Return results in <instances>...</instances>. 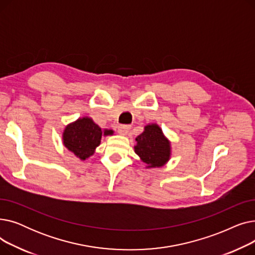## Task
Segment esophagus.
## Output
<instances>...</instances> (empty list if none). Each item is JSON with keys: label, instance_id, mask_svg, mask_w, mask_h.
Listing matches in <instances>:
<instances>
[{"label": "esophagus", "instance_id": "34e87169", "mask_svg": "<svg viewBox=\"0 0 255 255\" xmlns=\"http://www.w3.org/2000/svg\"><path fill=\"white\" fill-rule=\"evenodd\" d=\"M130 126L129 125H120L119 127H118V132L120 133L121 135H126L127 133L129 132V130H130Z\"/></svg>", "mask_w": 255, "mask_h": 255}]
</instances>
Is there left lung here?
Segmentation results:
<instances>
[{"label": "left lung", "instance_id": "left-lung-1", "mask_svg": "<svg viewBox=\"0 0 255 255\" xmlns=\"http://www.w3.org/2000/svg\"><path fill=\"white\" fill-rule=\"evenodd\" d=\"M135 153L146 167L163 166L170 157V142L163 135L162 130L157 124L146 125L144 131L136 138Z\"/></svg>", "mask_w": 255, "mask_h": 255}]
</instances>
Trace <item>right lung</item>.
<instances>
[{"instance_id": "right-lung-1", "label": "right lung", "mask_w": 255, "mask_h": 255, "mask_svg": "<svg viewBox=\"0 0 255 255\" xmlns=\"http://www.w3.org/2000/svg\"><path fill=\"white\" fill-rule=\"evenodd\" d=\"M113 130L104 131L90 118L78 119L69 124L63 133V143L76 157L85 160L94 154L100 144L102 135H112Z\"/></svg>"}]
</instances>
